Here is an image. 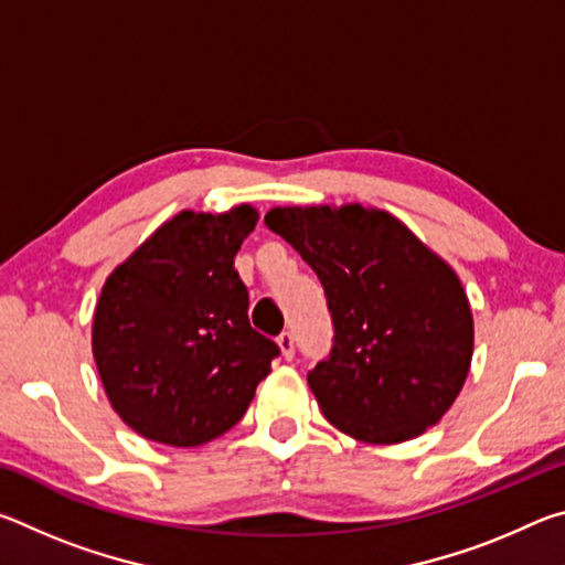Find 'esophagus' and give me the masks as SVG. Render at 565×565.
I'll return each instance as SVG.
<instances>
[{"label":"esophagus","mask_w":565,"mask_h":565,"mask_svg":"<svg viewBox=\"0 0 565 565\" xmlns=\"http://www.w3.org/2000/svg\"><path fill=\"white\" fill-rule=\"evenodd\" d=\"M276 343H279L281 356H284L286 361H291V359H294V337H291V333H289V331L279 333V339H276Z\"/></svg>","instance_id":"esophagus-1"}]
</instances>
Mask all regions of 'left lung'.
I'll use <instances>...</instances> for the list:
<instances>
[{
	"label": "left lung",
	"instance_id": "1",
	"mask_svg": "<svg viewBox=\"0 0 565 565\" xmlns=\"http://www.w3.org/2000/svg\"><path fill=\"white\" fill-rule=\"evenodd\" d=\"M264 222L327 294L333 347L306 376L323 416L366 444L436 426L473 356L471 306L451 266L381 209L276 206Z\"/></svg>",
	"mask_w": 565,
	"mask_h": 565
}]
</instances>
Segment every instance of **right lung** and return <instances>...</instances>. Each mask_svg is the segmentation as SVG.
Wrapping results in <instances>:
<instances>
[{"mask_svg":"<svg viewBox=\"0 0 565 565\" xmlns=\"http://www.w3.org/2000/svg\"><path fill=\"white\" fill-rule=\"evenodd\" d=\"M259 214L181 212L104 284L92 351L111 408L139 436L202 446L236 426L279 347L248 323L234 256Z\"/></svg>","mask_w":565,"mask_h":565,"instance_id":"obj_1","label":"right lung"}]
</instances>
